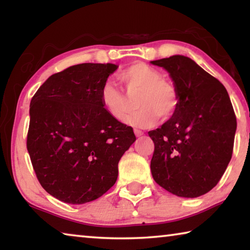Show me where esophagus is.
Listing matches in <instances>:
<instances>
[{
	"mask_svg": "<svg viewBox=\"0 0 250 250\" xmlns=\"http://www.w3.org/2000/svg\"><path fill=\"white\" fill-rule=\"evenodd\" d=\"M133 132H134V134H135V137H141V135L143 134V131L139 130V129H134Z\"/></svg>",
	"mask_w": 250,
	"mask_h": 250,
	"instance_id": "obj_1",
	"label": "esophagus"
}]
</instances>
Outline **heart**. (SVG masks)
<instances>
[{
	"label": "heart",
	"mask_w": 250,
	"mask_h": 250,
	"mask_svg": "<svg viewBox=\"0 0 250 250\" xmlns=\"http://www.w3.org/2000/svg\"><path fill=\"white\" fill-rule=\"evenodd\" d=\"M126 96L115 83H105L100 100L108 115L117 121L125 120L131 109V101L138 96L139 109L126 119V124L139 128H150L160 118L167 121L175 115L180 105V95L171 82L145 62H134L119 74Z\"/></svg>",
	"instance_id": "b5f03b06"
}]
</instances>
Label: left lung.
Returning <instances> with one entry per match:
<instances>
[{
	"instance_id": "1",
	"label": "left lung",
	"mask_w": 250,
	"mask_h": 250,
	"mask_svg": "<svg viewBox=\"0 0 250 250\" xmlns=\"http://www.w3.org/2000/svg\"><path fill=\"white\" fill-rule=\"evenodd\" d=\"M151 62L170 73L180 95L175 115L149 132L154 143L152 176L176 196L204 195L231 159L237 122L229 96L191 58L175 55Z\"/></svg>"
}]
</instances>
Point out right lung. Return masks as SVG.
I'll return each instance as SVG.
<instances>
[{
	"label": "right lung",
	"mask_w": 250,
	"mask_h": 250,
	"mask_svg": "<svg viewBox=\"0 0 250 250\" xmlns=\"http://www.w3.org/2000/svg\"><path fill=\"white\" fill-rule=\"evenodd\" d=\"M115 64H79L50 76L29 105L26 146L46 192L68 204L95 201L116 183L118 163L135 141L110 117L101 88Z\"/></svg>",
	"instance_id": "obj_1"
}]
</instances>
